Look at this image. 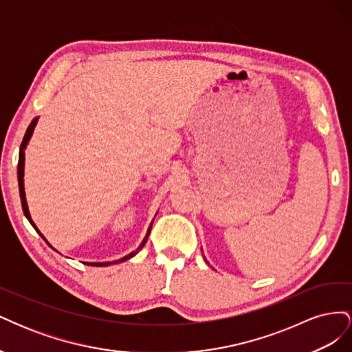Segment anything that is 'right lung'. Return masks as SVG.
Returning a JSON list of instances; mask_svg holds the SVG:
<instances>
[{"mask_svg":"<svg viewBox=\"0 0 352 352\" xmlns=\"http://www.w3.org/2000/svg\"><path fill=\"white\" fill-rule=\"evenodd\" d=\"M36 122H38V119H34L32 120V123L29 124V127H28V131H26V133H25V138H23V141H22V145H20V154H19V166H17V177H19V190H20V199H22V208H23V212H25V216L28 217V220L30 221V225L35 228V230L39 233V230L36 229V226H35V223L32 221V219H30V214H29V210H28V204H26V197H25V188H23V168H25V148H26V145H28V142H29V140H30V136H32V132H34V129H35V126H36ZM153 226V225H151ZM151 226H150V229H148V233H146V236H145V239L142 241V243L140 245V248H138L136 251H140L144 245H145V242H146V239H148V236H150V232H151ZM41 235V233H39ZM42 236V235H41ZM44 238V236H42ZM136 252H131L129 255H126V257H123L122 260H119V261H114V263H122V261H126V260H129L131 257H133ZM111 263H88V265H95V267H104V265H110Z\"/></svg>","mask_w":352,"mask_h":352,"instance_id":"right-lung-1","label":"right lung"}]
</instances>
